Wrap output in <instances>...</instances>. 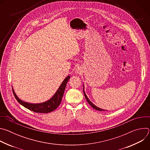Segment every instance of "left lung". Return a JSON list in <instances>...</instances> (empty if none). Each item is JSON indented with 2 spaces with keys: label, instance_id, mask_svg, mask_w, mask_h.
Here are the masks:
<instances>
[{
  "label": "left lung",
  "instance_id": "obj_1",
  "mask_svg": "<svg viewBox=\"0 0 150 150\" xmlns=\"http://www.w3.org/2000/svg\"><path fill=\"white\" fill-rule=\"evenodd\" d=\"M83 89H84V88H83ZM83 94H84V96H85V99H86L87 101L89 103V104L92 107V108H93V109H96V110H99V111H104V110H105L101 109H100V108H98V107H97V106H96L94 104H93L89 100V99L88 98V97H87V96H86V94H85V92H84V90H83Z\"/></svg>",
  "mask_w": 150,
  "mask_h": 150
}]
</instances>
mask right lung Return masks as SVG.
<instances>
[{
	"label": "right lung",
	"mask_w": 150,
	"mask_h": 150,
	"mask_svg": "<svg viewBox=\"0 0 150 150\" xmlns=\"http://www.w3.org/2000/svg\"><path fill=\"white\" fill-rule=\"evenodd\" d=\"M70 76H67L64 81L62 82V84L60 85V87L57 90L56 94L53 96V97L49 100V101L45 102L43 103H40V104H30L26 102H24L22 100H21L15 93L13 90H12L13 94L16 99V100L20 103L21 105H23L25 108L34 112L35 113H48L51 112L55 109H57V107L60 105L62 101V99L65 91V87L69 79Z\"/></svg>",
	"instance_id": "add662e5"
}]
</instances>
